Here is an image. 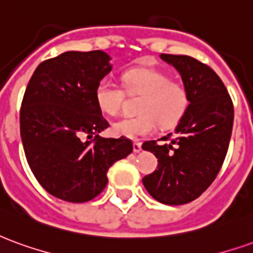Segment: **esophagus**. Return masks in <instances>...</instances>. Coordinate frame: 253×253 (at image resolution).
Masks as SVG:
<instances>
[{
	"instance_id": "esophagus-1",
	"label": "esophagus",
	"mask_w": 253,
	"mask_h": 253,
	"mask_svg": "<svg viewBox=\"0 0 253 253\" xmlns=\"http://www.w3.org/2000/svg\"><path fill=\"white\" fill-rule=\"evenodd\" d=\"M132 150H134V153H139V152L142 150V145H141V142L132 143Z\"/></svg>"
}]
</instances>
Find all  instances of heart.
<instances>
[{"instance_id": "b5f03b06", "label": "heart", "mask_w": 253, "mask_h": 253, "mask_svg": "<svg viewBox=\"0 0 253 253\" xmlns=\"http://www.w3.org/2000/svg\"><path fill=\"white\" fill-rule=\"evenodd\" d=\"M125 91L110 78L100 80L94 88V103L104 115L115 116L121 112L125 92L138 94L139 115L123 118L112 123L111 132L115 137L138 139L163 128L175 127L186 115L190 93L186 84L170 80L168 73L153 67H132L122 74Z\"/></svg>"}]
</instances>
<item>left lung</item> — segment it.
Wrapping results in <instances>:
<instances>
[{
	"mask_svg": "<svg viewBox=\"0 0 253 253\" xmlns=\"http://www.w3.org/2000/svg\"><path fill=\"white\" fill-rule=\"evenodd\" d=\"M180 73L190 93V105L167 141L143 142L142 149L159 159L153 173L142 179L156 201L184 205L209 188L228 153L233 127V103L222 80L206 63L187 55L161 54Z\"/></svg>",
	"mask_w": 253,
	"mask_h": 253,
	"instance_id": "1",
	"label": "left lung"
}]
</instances>
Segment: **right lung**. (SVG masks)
<instances>
[{"label": "right lung", "instance_id": "obj_1", "mask_svg": "<svg viewBox=\"0 0 253 253\" xmlns=\"http://www.w3.org/2000/svg\"><path fill=\"white\" fill-rule=\"evenodd\" d=\"M111 67L100 50L63 52L36 67L25 89L20 108L25 157L39 184L62 201L93 199L107 186L111 165L132 152L128 138L99 135L110 123L93 93Z\"/></svg>", "mask_w": 253, "mask_h": 253}]
</instances>
